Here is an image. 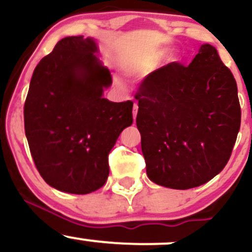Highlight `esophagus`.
<instances>
[{
  "label": "esophagus",
  "mask_w": 252,
  "mask_h": 252,
  "mask_svg": "<svg viewBox=\"0 0 252 252\" xmlns=\"http://www.w3.org/2000/svg\"><path fill=\"white\" fill-rule=\"evenodd\" d=\"M138 103H134L133 106V117H134V121H135L136 118V114H138Z\"/></svg>",
  "instance_id": "1"
}]
</instances>
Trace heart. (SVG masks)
<instances>
[{
  "label": "heart",
  "instance_id": "heart-1",
  "mask_svg": "<svg viewBox=\"0 0 252 252\" xmlns=\"http://www.w3.org/2000/svg\"><path fill=\"white\" fill-rule=\"evenodd\" d=\"M161 56H162V52L154 53V55L149 56V57L145 58V60H141L140 62L135 63V64H130L129 69H130V70H140V69H145V68L151 67V65H154L155 63H156L157 61L161 58Z\"/></svg>",
  "mask_w": 252,
  "mask_h": 252
}]
</instances>
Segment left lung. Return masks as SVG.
Here are the masks:
<instances>
[{"label":"left lung","instance_id":"obj_1","mask_svg":"<svg viewBox=\"0 0 252 252\" xmlns=\"http://www.w3.org/2000/svg\"><path fill=\"white\" fill-rule=\"evenodd\" d=\"M136 126L151 182L187 190L225 167L240 129L232 72L204 44L188 67L173 62L147 75L135 95Z\"/></svg>","mask_w":252,"mask_h":252}]
</instances>
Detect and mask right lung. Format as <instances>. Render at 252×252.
<instances>
[{"label":"right lung","instance_id":"add662e5","mask_svg":"<svg viewBox=\"0 0 252 252\" xmlns=\"http://www.w3.org/2000/svg\"><path fill=\"white\" fill-rule=\"evenodd\" d=\"M94 37L68 36L40 61L24 105V128L40 175L69 194L100 189L110 174L108 154L133 123V102H112V85Z\"/></svg>","mask_w":252,"mask_h":252}]
</instances>
